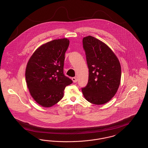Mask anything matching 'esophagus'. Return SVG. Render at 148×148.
Returning <instances> with one entry per match:
<instances>
[{
  "mask_svg": "<svg viewBox=\"0 0 148 148\" xmlns=\"http://www.w3.org/2000/svg\"><path fill=\"white\" fill-rule=\"evenodd\" d=\"M72 80H73V82H74V83H76L77 82V78L76 77H72Z\"/></svg>",
  "mask_w": 148,
  "mask_h": 148,
  "instance_id": "1",
  "label": "esophagus"
}]
</instances>
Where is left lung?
Masks as SVG:
<instances>
[{
  "label": "left lung",
  "instance_id": "obj_1",
  "mask_svg": "<svg viewBox=\"0 0 148 148\" xmlns=\"http://www.w3.org/2000/svg\"><path fill=\"white\" fill-rule=\"evenodd\" d=\"M89 78L82 88L85 99L93 104L102 105L109 101L119 88L121 66L114 53L106 44L89 35L83 39Z\"/></svg>",
  "mask_w": 148,
  "mask_h": 148
}]
</instances>
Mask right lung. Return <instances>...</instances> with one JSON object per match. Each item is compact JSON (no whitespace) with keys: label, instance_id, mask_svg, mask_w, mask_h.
Listing matches in <instances>:
<instances>
[{"label":"right lung","instance_id":"right-lung-1","mask_svg":"<svg viewBox=\"0 0 148 148\" xmlns=\"http://www.w3.org/2000/svg\"><path fill=\"white\" fill-rule=\"evenodd\" d=\"M69 45L66 38L45 43L29 59L25 79L30 94L45 108L56 104L64 95L65 88L73 82L63 73L65 53Z\"/></svg>","mask_w":148,"mask_h":148}]
</instances>
